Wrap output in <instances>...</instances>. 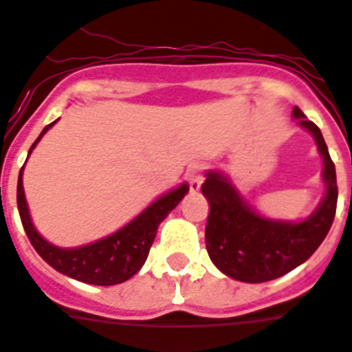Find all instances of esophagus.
Masks as SVG:
<instances>
[{"mask_svg":"<svg viewBox=\"0 0 352 352\" xmlns=\"http://www.w3.org/2000/svg\"><path fill=\"white\" fill-rule=\"evenodd\" d=\"M188 181H190L191 191H199L201 190L202 182H204V175H202L199 168H193V170H190V173H188Z\"/></svg>","mask_w":352,"mask_h":352,"instance_id":"34e87169","label":"esophagus"}]
</instances>
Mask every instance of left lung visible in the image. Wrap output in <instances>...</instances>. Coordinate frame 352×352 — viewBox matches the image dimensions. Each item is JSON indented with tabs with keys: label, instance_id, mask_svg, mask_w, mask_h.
<instances>
[{
	"label": "left lung",
	"instance_id": "1",
	"mask_svg": "<svg viewBox=\"0 0 352 352\" xmlns=\"http://www.w3.org/2000/svg\"><path fill=\"white\" fill-rule=\"evenodd\" d=\"M291 116L300 128L309 131L324 161V197L307 217L285 221L262 215L241 195L228 173L206 171L202 193L210 202L206 250L217 270L245 284L270 282L304 264L324 242L336 213V170L322 131L300 108H293Z\"/></svg>",
	"mask_w": 352,
	"mask_h": 352
}]
</instances>
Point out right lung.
I'll list each match as a JSON object with an SVG mask.
<instances>
[{"label":"right lung","mask_w":352,"mask_h":352,"mask_svg":"<svg viewBox=\"0 0 352 352\" xmlns=\"http://www.w3.org/2000/svg\"><path fill=\"white\" fill-rule=\"evenodd\" d=\"M57 121L50 122L48 126L43 128L36 142L28 150V157L37 146V142L41 141L43 135ZM23 170L25 166L21 168L18 177V210L30 244L34 245L37 255L41 256L48 265H52L54 270L70 276V278L92 285L122 284L135 275L142 267V264L146 262L151 244L155 241L159 224L170 215L171 210H175L179 202L186 197V193L190 191L188 182H182L166 193H162L161 197H157L155 201L150 202L139 215L133 217L128 224H124L117 231H113L111 235L102 236L90 244L77 245V248H61V245L48 242L34 226L27 197H25V188H23Z\"/></svg>","instance_id":"right-lung-1"}]
</instances>
